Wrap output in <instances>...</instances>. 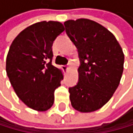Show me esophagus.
I'll list each match as a JSON object with an SVG mask.
<instances>
[{
	"label": "esophagus",
	"instance_id": "obj_1",
	"mask_svg": "<svg viewBox=\"0 0 133 133\" xmlns=\"http://www.w3.org/2000/svg\"><path fill=\"white\" fill-rule=\"evenodd\" d=\"M71 63H69L67 66H63V70H64V71L66 72V73L68 71V70H69V68L71 67Z\"/></svg>",
	"mask_w": 133,
	"mask_h": 133
}]
</instances>
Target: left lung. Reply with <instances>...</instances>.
<instances>
[{
    "instance_id": "obj_1",
    "label": "left lung",
    "mask_w": 133,
    "mask_h": 133,
    "mask_svg": "<svg viewBox=\"0 0 133 133\" xmlns=\"http://www.w3.org/2000/svg\"><path fill=\"white\" fill-rule=\"evenodd\" d=\"M64 25L81 61L78 83L69 88L71 104L80 112H94L110 100L120 83L123 51L112 33L94 21L68 20Z\"/></svg>"
}]
</instances>
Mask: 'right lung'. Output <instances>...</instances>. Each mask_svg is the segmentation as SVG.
<instances>
[{"mask_svg":"<svg viewBox=\"0 0 133 133\" xmlns=\"http://www.w3.org/2000/svg\"><path fill=\"white\" fill-rule=\"evenodd\" d=\"M59 21H40L25 28L12 42L5 70L16 94L28 107L45 112L54 103L63 74L51 64L52 44L64 31Z\"/></svg>","mask_w":133,"mask_h":133,"instance_id":"1","label":"right lung"}]
</instances>
